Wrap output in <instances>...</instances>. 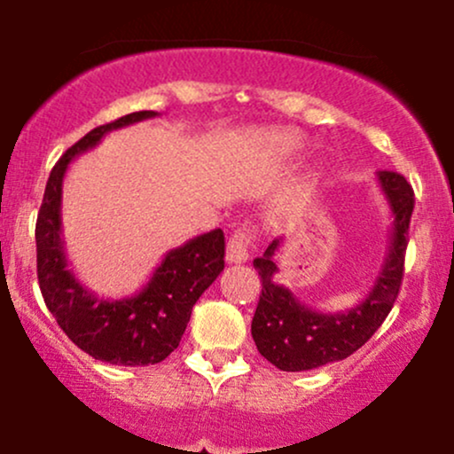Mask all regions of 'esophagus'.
<instances>
[{
    "label": "esophagus",
    "mask_w": 454,
    "mask_h": 454,
    "mask_svg": "<svg viewBox=\"0 0 454 454\" xmlns=\"http://www.w3.org/2000/svg\"><path fill=\"white\" fill-rule=\"evenodd\" d=\"M251 241H254V234H251L247 226L237 228V231L232 232L231 241H228L226 260L231 262V264H241V262H247Z\"/></svg>",
    "instance_id": "1"
}]
</instances>
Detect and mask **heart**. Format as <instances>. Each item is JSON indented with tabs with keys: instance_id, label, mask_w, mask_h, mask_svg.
I'll use <instances>...</instances> for the list:
<instances>
[{
	"instance_id": "b5f03b06",
	"label": "heart",
	"mask_w": 454,
	"mask_h": 454,
	"mask_svg": "<svg viewBox=\"0 0 454 454\" xmlns=\"http://www.w3.org/2000/svg\"><path fill=\"white\" fill-rule=\"evenodd\" d=\"M283 144H286V147H289V150H298V147H302V139H300L298 135L289 133L286 135V139H283Z\"/></svg>"
}]
</instances>
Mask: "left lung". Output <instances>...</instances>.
<instances>
[{"instance_id": "8db88e82", "label": "left lung", "mask_w": 454, "mask_h": 454, "mask_svg": "<svg viewBox=\"0 0 454 454\" xmlns=\"http://www.w3.org/2000/svg\"><path fill=\"white\" fill-rule=\"evenodd\" d=\"M379 184L393 213L389 247L372 289L357 307L345 313H319L272 281L279 272L275 254L283 239H275L262 258L254 260L262 281L260 302L251 321V336L262 357L283 372H302L340 362L364 347L383 325L400 294L408 228L414 209L412 185L393 171H379Z\"/></svg>"}]
</instances>
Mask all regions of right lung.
<instances>
[{
    "mask_svg": "<svg viewBox=\"0 0 454 454\" xmlns=\"http://www.w3.org/2000/svg\"><path fill=\"white\" fill-rule=\"evenodd\" d=\"M154 116L156 112L127 114L71 145L51 171L35 223L37 281L48 310L74 345L116 365H150L167 359L182 340L196 300L223 270L226 245L220 228L168 251L147 286L130 298H97L67 269L61 196L69 162L95 147L109 130Z\"/></svg>",
    "mask_w": 454,
    "mask_h": 454,
    "instance_id": "1",
    "label": "right lung"
}]
</instances>
